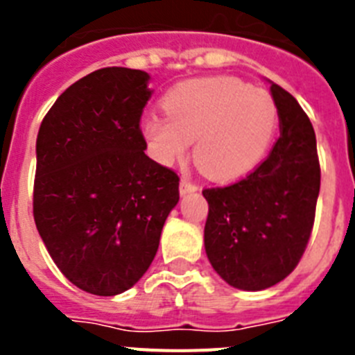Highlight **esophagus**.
I'll use <instances>...</instances> for the list:
<instances>
[{"label": "esophagus", "mask_w": 355, "mask_h": 355, "mask_svg": "<svg viewBox=\"0 0 355 355\" xmlns=\"http://www.w3.org/2000/svg\"><path fill=\"white\" fill-rule=\"evenodd\" d=\"M192 192H197V184H192L188 183V181H181L180 183V193L181 196H187V193H192Z\"/></svg>", "instance_id": "1"}]
</instances>
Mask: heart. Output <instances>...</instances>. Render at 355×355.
<instances>
[{
    "label": "heart",
    "mask_w": 355,
    "mask_h": 355,
    "mask_svg": "<svg viewBox=\"0 0 355 355\" xmlns=\"http://www.w3.org/2000/svg\"><path fill=\"white\" fill-rule=\"evenodd\" d=\"M167 117L149 115L142 133L162 165L187 156L196 140V162L218 181H234L258 167L277 128V106L268 92L229 76L196 78L163 97Z\"/></svg>",
    "instance_id": "obj_1"
}]
</instances>
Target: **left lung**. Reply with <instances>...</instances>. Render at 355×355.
<instances>
[{
  "label": "left lung",
  "instance_id": "1",
  "mask_svg": "<svg viewBox=\"0 0 355 355\" xmlns=\"http://www.w3.org/2000/svg\"><path fill=\"white\" fill-rule=\"evenodd\" d=\"M279 135L254 172L224 188H206L205 247L215 272L238 290L281 283L299 265L311 236L320 192L313 124L290 92L270 81Z\"/></svg>",
  "mask_w": 355,
  "mask_h": 355
}]
</instances>
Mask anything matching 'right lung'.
<instances>
[{"label": "right lung", "instance_id": "add662e5", "mask_svg": "<svg viewBox=\"0 0 355 355\" xmlns=\"http://www.w3.org/2000/svg\"><path fill=\"white\" fill-rule=\"evenodd\" d=\"M149 80L139 69L90 72L56 99L37 135V231L62 274L99 297L139 283L180 200L178 174L144 153Z\"/></svg>", "mask_w": 355, "mask_h": 355}]
</instances>
